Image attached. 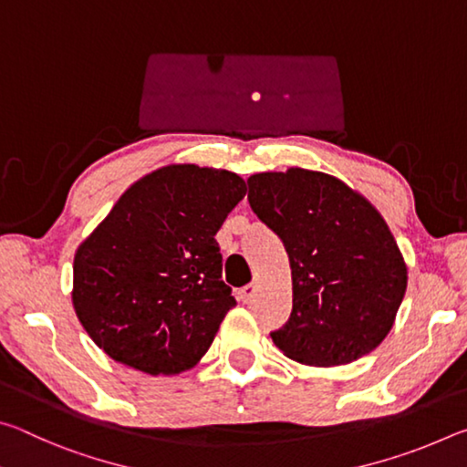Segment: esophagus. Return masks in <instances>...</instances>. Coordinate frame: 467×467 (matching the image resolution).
<instances>
[{"label": "esophagus", "instance_id": "obj_1", "mask_svg": "<svg viewBox=\"0 0 467 467\" xmlns=\"http://www.w3.org/2000/svg\"><path fill=\"white\" fill-rule=\"evenodd\" d=\"M257 292H259L257 284H247V286L239 290V298L243 300V303H247V305H249V303H253V300H255Z\"/></svg>", "mask_w": 467, "mask_h": 467}]
</instances>
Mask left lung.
Here are the masks:
<instances>
[{
	"label": "left lung",
	"mask_w": 467,
	"mask_h": 467,
	"mask_svg": "<svg viewBox=\"0 0 467 467\" xmlns=\"http://www.w3.org/2000/svg\"><path fill=\"white\" fill-rule=\"evenodd\" d=\"M247 183L251 210L280 236L292 270V313L270 334L274 344L311 367L375 350L408 286L404 257L375 205L317 171L257 172Z\"/></svg>",
	"instance_id": "obj_1"
}]
</instances>
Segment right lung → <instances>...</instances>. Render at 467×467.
<instances>
[{"label":"right lung","instance_id":"1","mask_svg":"<svg viewBox=\"0 0 467 467\" xmlns=\"http://www.w3.org/2000/svg\"><path fill=\"white\" fill-rule=\"evenodd\" d=\"M244 193L239 175L197 164L136 181L74 257V309L92 342L148 375L195 367L236 305L214 236Z\"/></svg>","mask_w":467,"mask_h":467}]
</instances>
